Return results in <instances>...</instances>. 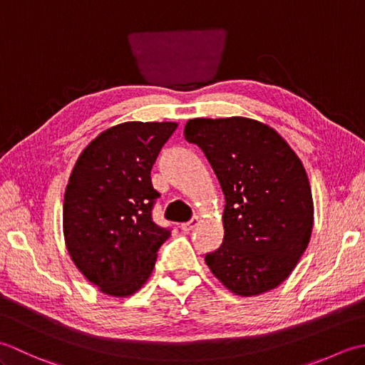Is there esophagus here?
Masks as SVG:
<instances>
[{
  "label": "esophagus",
  "mask_w": 365,
  "mask_h": 365,
  "mask_svg": "<svg viewBox=\"0 0 365 365\" xmlns=\"http://www.w3.org/2000/svg\"><path fill=\"white\" fill-rule=\"evenodd\" d=\"M197 222H199L197 216H195V218H191L188 222H182V224H180V229H182L183 232H190V230H192V229H195V227L197 226Z\"/></svg>",
  "instance_id": "obj_1"
}]
</instances>
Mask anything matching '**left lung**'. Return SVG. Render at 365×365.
I'll return each instance as SVG.
<instances>
[{
  "label": "left lung",
  "mask_w": 365,
  "mask_h": 365,
  "mask_svg": "<svg viewBox=\"0 0 365 365\" xmlns=\"http://www.w3.org/2000/svg\"><path fill=\"white\" fill-rule=\"evenodd\" d=\"M183 135L204 152L226 199L224 238L205 254L208 268L242 297L274 289L312 234L304 166L273 128L252 119H191Z\"/></svg>",
  "instance_id": "8db88e82"
}]
</instances>
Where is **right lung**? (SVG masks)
Returning <instances> with one entry per match:
<instances>
[{
	"label": "right lung",
	"instance_id": "add662e5",
	"mask_svg": "<svg viewBox=\"0 0 365 365\" xmlns=\"http://www.w3.org/2000/svg\"><path fill=\"white\" fill-rule=\"evenodd\" d=\"M174 122H125L100 133L80 155L64 195L68 254L89 282L111 297L141 289L170 235L152 220L160 192L150 170Z\"/></svg>",
	"mask_w": 365,
	"mask_h": 365
}]
</instances>
